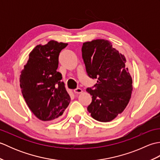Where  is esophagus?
Wrapping results in <instances>:
<instances>
[{
	"instance_id": "obj_1",
	"label": "esophagus",
	"mask_w": 160,
	"mask_h": 160,
	"mask_svg": "<svg viewBox=\"0 0 160 160\" xmlns=\"http://www.w3.org/2000/svg\"><path fill=\"white\" fill-rule=\"evenodd\" d=\"M73 91H74V93H76V94H79V93H82V90L81 89H80V88H77V89H74Z\"/></svg>"
}]
</instances>
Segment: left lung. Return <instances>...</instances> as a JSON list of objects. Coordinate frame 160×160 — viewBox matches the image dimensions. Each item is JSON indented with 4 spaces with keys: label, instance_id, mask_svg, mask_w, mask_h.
Listing matches in <instances>:
<instances>
[{
    "label": "left lung",
    "instance_id": "8db88e82",
    "mask_svg": "<svg viewBox=\"0 0 160 160\" xmlns=\"http://www.w3.org/2000/svg\"><path fill=\"white\" fill-rule=\"evenodd\" d=\"M82 56L87 75L97 79L92 88L87 89L92 96L87 110L98 121L113 120L127 106L132 90L125 57L104 39L84 42Z\"/></svg>",
    "mask_w": 160,
    "mask_h": 160
}]
</instances>
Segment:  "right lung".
Masks as SVG:
<instances>
[{"instance_id": "add662e5", "label": "right lung", "mask_w": 160, "mask_h": 160, "mask_svg": "<svg viewBox=\"0 0 160 160\" xmlns=\"http://www.w3.org/2000/svg\"><path fill=\"white\" fill-rule=\"evenodd\" d=\"M67 45L51 40L45 45H37L21 71L20 86L22 96L40 120H58L71 101L61 81L62 74L56 71L60 52Z\"/></svg>"}]
</instances>
